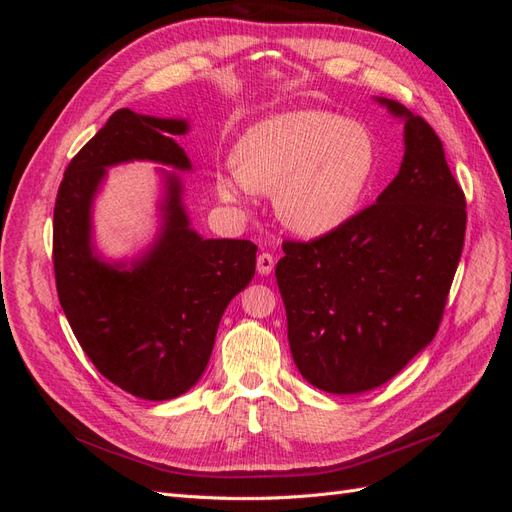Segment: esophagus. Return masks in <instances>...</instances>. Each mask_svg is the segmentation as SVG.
I'll list each match as a JSON object with an SVG mask.
<instances>
[{
  "mask_svg": "<svg viewBox=\"0 0 512 512\" xmlns=\"http://www.w3.org/2000/svg\"><path fill=\"white\" fill-rule=\"evenodd\" d=\"M273 265H275V258H273V254H269V252H262V254H258L256 267H258V273H260V275H269V273L273 271Z\"/></svg>",
  "mask_w": 512,
  "mask_h": 512,
  "instance_id": "1",
  "label": "esophagus"
}]
</instances>
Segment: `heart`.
<instances>
[{"label": "heart", "mask_w": 512, "mask_h": 512, "mask_svg": "<svg viewBox=\"0 0 512 512\" xmlns=\"http://www.w3.org/2000/svg\"><path fill=\"white\" fill-rule=\"evenodd\" d=\"M235 170L215 185L224 200L273 192L280 220L307 237L348 222L376 173V143L361 123L327 111L273 115L235 147Z\"/></svg>", "instance_id": "heart-1"}]
</instances>
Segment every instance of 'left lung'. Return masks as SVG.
I'll return each mask as SVG.
<instances>
[{
    "label": "left lung",
    "mask_w": 512,
    "mask_h": 512,
    "mask_svg": "<svg viewBox=\"0 0 512 512\" xmlns=\"http://www.w3.org/2000/svg\"><path fill=\"white\" fill-rule=\"evenodd\" d=\"M406 153L374 205L312 241H284L277 262L292 359L329 393L391 380L438 333L466 237V194L440 136L404 104Z\"/></svg>",
    "instance_id": "8db88e82"
}]
</instances>
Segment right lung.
<instances>
[{
	"label": "right lung",
	"instance_id": "obj_1",
	"mask_svg": "<svg viewBox=\"0 0 512 512\" xmlns=\"http://www.w3.org/2000/svg\"><path fill=\"white\" fill-rule=\"evenodd\" d=\"M185 130V121L119 108L70 160L53 211L55 284L76 339L106 380L151 401L179 397L203 376L226 305L256 271L252 241L200 239L188 228L177 177L168 179L162 237L132 271L91 254L89 209L106 166L190 168L173 141Z\"/></svg>",
	"mask_w": 512,
	"mask_h": 512
}]
</instances>
